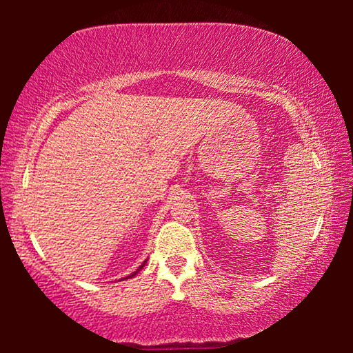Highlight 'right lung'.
I'll return each instance as SVG.
<instances>
[{"label":"right lung","instance_id":"1","mask_svg":"<svg viewBox=\"0 0 353 353\" xmlns=\"http://www.w3.org/2000/svg\"><path fill=\"white\" fill-rule=\"evenodd\" d=\"M146 261H148V260H145V261H143V265H141V266L139 268V270H137L135 272H132V274H130V276H129V277H134V276H137V274H139V272H140V271L143 270V266H145V263H146ZM129 277H126V279H129Z\"/></svg>","mask_w":353,"mask_h":353}]
</instances>
